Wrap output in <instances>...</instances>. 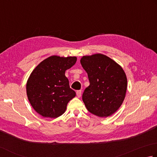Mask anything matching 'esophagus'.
<instances>
[{"mask_svg":"<svg viewBox=\"0 0 157 157\" xmlns=\"http://www.w3.org/2000/svg\"><path fill=\"white\" fill-rule=\"evenodd\" d=\"M76 94H77V96H78V98H80L82 95V90H78L76 92Z\"/></svg>","mask_w":157,"mask_h":157,"instance_id":"34e87169","label":"esophagus"}]
</instances>
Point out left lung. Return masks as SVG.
I'll return each instance as SVG.
<instances>
[{"mask_svg": "<svg viewBox=\"0 0 157 157\" xmlns=\"http://www.w3.org/2000/svg\"><path fill=\"white\" fill-rule=\"evenodd\" d=\"M80 63L90 82L82 95L87 110L99 117L112 115L126 97L128 82L124 69L101 53L82 57Z\"/></svg>", "mask_w": 157, "mask_h": 157, "instance_id": "8db88e82", "label": "left lung"}]
</instances>
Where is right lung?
Returning a JSON list of instances; mask_svg holds the SVG:
<instances>
[{
  "label": "right lung",
  "instance_id": "1",
  "mask_svg": "<svg viewBox=\"0 0 157 157\" xmlns=\"http://www.w3.org/2000/svg\"><path fill=\"white\" fill-rule=\"evenodd\" d=\"M75 56H51L33 70L27 79L26 90L31 106L44 117L57 118L75 97L69 86L65 71L75 64Z\"/></svg>",
  "mask_w": 157,
  "mask_h": 157
}]
</instances>
